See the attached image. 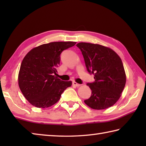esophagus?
<instances>
[{
	"instance_id": "1",
	"label": "esophagus",
	"mask_w": 146,
	"mask_h": 146,
	"mask_svg": "<svg viewBox=\"0 0 146 146\" xmlns=\"http://www.w3.org/2000/svg\"><path fill=\"white\" fill-rule=\"evenodd\" d=\"M73 86H76V87H79V86H80V84H78V83H76V82H73Z\"/></svg>"
}]
</instances>
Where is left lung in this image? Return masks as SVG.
Wrapping results in <instances>:
<instances>
[{
  "label": "left lung",
  "instance_id": "8db88e82",
  "mask_svg": "<svg viewBox=\"0 0 146 146\" xmlns=\"http://www.w3.org/2000/svg\"><path fill=\"white\" fill-rule=\"evenodd\" d=\"M87 70L95 81L88 83L91 95L84 102L94 110H104L115 104L121 96L126 82L122 60L111 49L91 43L80 42Z\"/></svg>",
  "mask_w": 146,
  "mask_h": 146
}]
</instances>
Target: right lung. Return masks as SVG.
<instances>
[{
  "label": "right lung",
  "instance_id": "add662e5",
  "mask_svg": "<svg viewBox=\"0 0 146 146\" xmlns=\"http://www.w3.org/2000/svg\"><path fill=\"white\" fill-rule=\"evenodd\" d=\"M75 42H54L36 47L28 53L21 63L19 86L28 102L39 108L55 104L61 95L72 84L57 78L56 68L60 54L75 45Z\"/></svg>",
  "mask_w": 146,
  "mask_h": 146
}]
</instances>
